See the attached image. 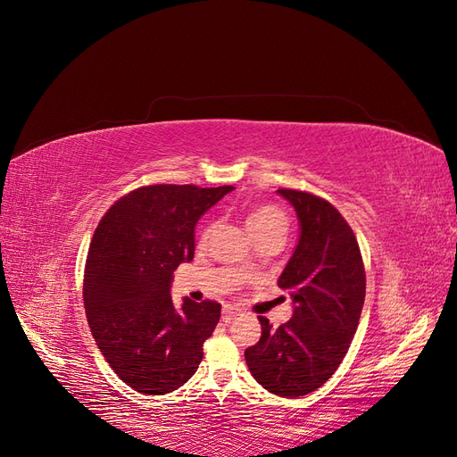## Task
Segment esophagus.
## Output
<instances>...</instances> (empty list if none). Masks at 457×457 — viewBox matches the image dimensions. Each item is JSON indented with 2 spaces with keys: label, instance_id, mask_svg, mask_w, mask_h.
Here are the masks:
<instances>
[{
  "label": "esophagus",
  "instance_id": "34e87169",
  "mask_svg": "<svg viewBox=\"0 0 457 457\" xmlns=\"http://www.w3.org/2000/svg\"><path fill=\"white\" fill-rule=\"evenodd\" d=\"M237 314H240V311H238L237 307H230V305H225V307H223V320H225V322H230L232 318L237 316Z\"/></svg>",
  "mask_w": 457,
  "mask_h": 457
}]
</instances>
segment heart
Listing matches in <instances>:
<instances>
[{
  "label": "heart",
  "mask_w": 457,
  "mask_h": 457,
  "mask_svg": "<svg viewBox=\"0 0 457 457\" xmlns=\"http://www.w3.org/2000/svg\"><path fill=\"white\" fill-rule=\"evenodd\" d=\"M245 228L252 237L257 240L261 237H269V234H280L284 237L287 230V217L280 210V207L270 205V204H259L253 205L250 212L245 213ZM212 234V225H205L200 230V242H205Z\"/></svg>",
  "instance_id": "b5f03b06"
}]
</instances>
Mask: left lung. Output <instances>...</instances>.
<instances>
[{"mask_svg": "<svg viewBox=\"0 0 457 457\" xmlns=\"http://www.w3.org/2000/svg\"><path fill=\"white\" fill-rule=\"evenodd\" d=\"M299 219V240L278 286L294 314L272 329L259 316L261 337L245 349V364L272 395L297 398L322 386L347 354L364 307L366 274L356 237L324 198L278 188Z\"/></svg>", "mask_w": 457, "mask_h": 457, "instance_id": "8db88e82", "label": "left lung"}]
</instances>
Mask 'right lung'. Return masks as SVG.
<instances>
[{"label":"right lung","mask_w":457,"mask_h":457,"mask_svg":"<svg viewBox=\"0 0 457 457\" xmlns=\"http://www.w3.org/2000/svg\"><path fill=\"white\" fill-rule=\"evenodd\" d=\"M234 187L150 185L121 196L89 244L84 305L91 334L118 378L143 395L177 391L195 376L220 305H173V270L195 257L198 219Z\"/></svg>","instance_id":"add662e5"}]
</instances>
